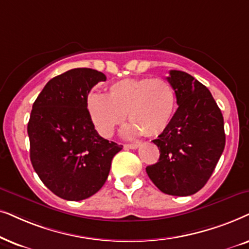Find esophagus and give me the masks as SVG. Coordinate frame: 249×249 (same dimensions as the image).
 Masks as SVG:
<instances>
[{"label":"esophagus","instance_id":"obj_1","mask_svg":"<svg viewBox=\"0 0 249 249\" xmlns=\"http://www.w3.org/2000/svg\"><path fill=\"white\" fill-rule=\"evenodd\" d=\"M125 148H127V149H137V148H139V144H138V143L125 144Z\"/></svg>","mask_w":249,"mask_h":249}]
</instances>
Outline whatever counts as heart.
I'll return each instance as SVG.
<instances>
[{
	"mask_svg": "<svg viewBox=\"0 0 249 249\" xmlns=\"http://www.w3.org/2000/svg\"><path fill=\"white\" fill-rule=\"evenodd\" d=\"M86 107L102 137H111L125 114L131 122L123 130L125 137L141 133L155 137L170 125L177 109V95L164 78H126L112 83L105 95H89Z\"/></svg>",
	"mask_w": 249,
	"mask_h": 249,
	"instance_id": "obj_1",
	"label": "heart"
}]
</instances>
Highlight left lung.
<instances>
[{
  "instance_id": "1",
  "label": "left lung",
  "mask_w": 249,
  "mask_h": 249,
  "mask_svg": "<svg viewBox=\"0 0 249 249\" xmlns=\"http://www.w3.org/2000/svg\"><path fill=\"white\" fill-rule=\"evenodd\" d=\"M167 81L178 108L152 140L160 155L145 171L164 194L190 196L207 183L224 150L223 116L210 90L188 72L170 71Z\"/></svg>"
}]
</instances>
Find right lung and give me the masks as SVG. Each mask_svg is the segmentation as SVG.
Returning <instances> with one entry per match:
<instances>
[{
    "label": "right lung",
    "instance_id": "add662e5",
    "mask_svg": "<svg viewBox=\"0 0 249 249\" xmlns=\"http://www.w3.org/2000/svg\"><path fill=\"white\" fill-rule=\"evenodd\" d=\"M106 78L91 68L71 69L50 79L33 105L27 126L32 165L62 199L93 196L123 148L98 134L86 107L91 89Z\"/></svg>",
    "mask_w": 249,
    "mask_h": 249
}]
</instances>
